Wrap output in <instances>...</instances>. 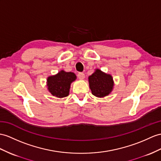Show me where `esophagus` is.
<instances>
[{
  "mask_svg": "<svg viewBox=\"0 0 161 161\" xmlns=\"http://www.w3.org/2000/svg\"><path fill=\"white\" fill-rule=\"evenodd\" d=\"M78 77L79 79H84L85 75L83 72H78Z\"/></svg>",
  "mask_w": 161,
  "mask_h": 161,
  "instance_id": "34e87169",
  "label": "esophagus"
}]
</instances>
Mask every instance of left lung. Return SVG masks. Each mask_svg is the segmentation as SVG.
<instances>
[{
  "label": "left lung",
  "mask_w": 161,
  "mask_h": 161,
  "mask_svg": "<svg viewBox=\"0 0 161 161\" xmlns=\"http://www.w3.org/2000/svg\"><path fill=\"white\" fill-rule=\"evenodd\" d=\"M89 83L93 95L100 97L108 96L113 87L112 76L100 69H96L89 77Z\"/></svg>",
  "instance_id": "1"
}]
</instances>
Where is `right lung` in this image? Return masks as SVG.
<instances>
[{
  "instance_id": "right-lung-1",
  "label": "right lung",
  "mask_w": 161,
  "mask_h": 161,
  "mask_svg": "<svg viewBox=\"0 0 161 161\" xmlns=\"http://www.w3.org/2000/svg\"><path fill=\"white\" fill-rule=\"evenodd\" d=\"M76 76L73 72H66L64 70L57 75L50 76L47 79L49 92L58 97H64L69 95L70 84L75 80Z\"/></svg>"
}]
</instances>
